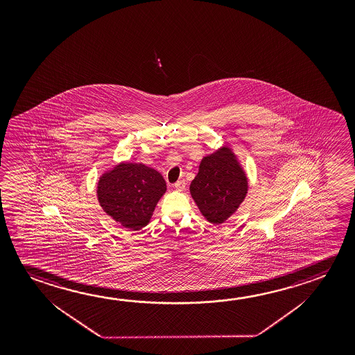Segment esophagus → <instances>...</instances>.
<instances>
[{
  "label": "esophagus",
  "instance_id": "esophagus-1",
  "mask_svg": "<svg viewBox=\"0 0 355 355\" xmlns=\"http://www.w3.org/2000/svg\"><path fill=\"white\" fill-rule=\"evenodd\" d=\"M175 188L178 191V192L184 191V189H186V182H184V180H178V182H175Z\"/></svg>",
  "mask_w": 355,
  "mask_h": 355
}]
</instances>
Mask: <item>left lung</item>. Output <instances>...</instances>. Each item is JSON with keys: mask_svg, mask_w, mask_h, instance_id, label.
<instances>
[{"mask_svg": "<svg viewBox=\"0 0 355 355\" xmlns=\"http://www.w3.org/2000/svg\"><path fill=\"white\" fill-rule=\"evenodd\" d=\"M189 189L205 219L221 224L243 203L248 178L232 151L223 147L202 159Z\"/></svg>", "mask_w": 355, "mask_h": 355, "instance_id": "1", "label": "left lung"}]
</instances>
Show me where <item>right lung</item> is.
<instances>
[{
	"instance_id": "obj_1",
	"label": "right lung",
	"mask_w": 355,
	"mask_h": 355,
	"mask_svg": "<svg viewBox=\"0 0 355 355\" xmlns=\"http://www.w3.org/2000/svg\"><path fill=\"white\" fill-rule=\"evenodd\" d=\"M166 182L142 163H120L100 177L98 199L106 214L122 227L140 230L148 224Z\"/></svg>"
}]
</instances>
